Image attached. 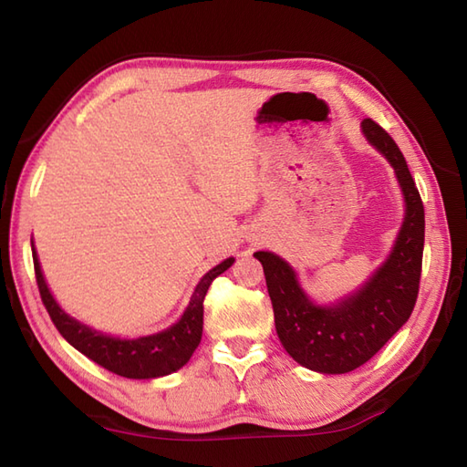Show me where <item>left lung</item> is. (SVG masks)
<instances>
[{"mask_svg": "<svg viewBox=\"0 0 467 467\" xmlns=\"http://www.w3.org/2000/svg\"><path fill=\"white\" fill-rule=\"evenodd\" d=\"M362 131L394 167L406 199V219L384 266L354 296L334 306H317L283 258L258 251L275 324L286 352L322 374H346L366 364L408 322L416 306L424 254V202L396 140L372 119Z\"/></svg>", "mask_w": 467, "mask_h": 467, "instance_id": "obj_1", "label": "left lung"}]
</instances>
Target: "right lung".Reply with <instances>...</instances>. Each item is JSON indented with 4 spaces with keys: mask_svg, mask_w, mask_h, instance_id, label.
Returning a JSON list of instances; mask_svg holds the SVG:
<instances>
[{
    "mask_svg": "<svg viewBox=\"0 0 467 467\" xmlns=\"http://www.w3.org/2000/svg\"><path fill=\"white\" fill-rule=\"evenodd\" d=\"M31 251H34V268L41 302L63 338L89 360L103 366L105 370L123 378H139V380L140 378L167 376L189 362L202 336V302L207 296V290L213 285V280L234 263V258H226L224 263L216 265L201 278L182 318L177 324H172L171 328L153 336H143V338L137 340H119L91 330L59 308L51 296L46 280H43L34 244H31Z\"/></svg>",
    "mask_w": 467,
    "mask_h": 467,
    "instance_id": "obj_1",
    "label": "right lung"
}]
</instances>
